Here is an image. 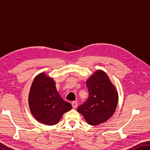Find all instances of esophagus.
Wrapping results in <instances>:
<instances>
[{
    "instance_id": "esophagus-1",
    "label": "esophagus",
    "mask_w": 150,
    "mask_h": 150,
    "mask_svg": "<svg viewBox=\"0 0 150 150\" xmlns=\"http://www.w3.org/2000/svg\"><path fill=\"white\" fill-rule=\"evenodd\" d=\"M71 105H72L73 108H77V101H73V102L71 103Z\"/></svg>"
}]
</instances>
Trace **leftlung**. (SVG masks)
<instances>
[{
  "label": "left lung",
  "instance_id": "8db88e82",
  "mask_svg": "<svg viewBox=\"0 0 150 150\" xmlns=\"http://www.w3.org/2000/svg\"><path fill=\"white\" fill-rule=\"evenodd\" d=\"M87 99L77 108L90 125L96 126L106 122L115 112L118 93L106 73L98 70L87 81Z\"/></svg>",
  "mask_w": 150,
  "mask_h": 150
}]
</instances>
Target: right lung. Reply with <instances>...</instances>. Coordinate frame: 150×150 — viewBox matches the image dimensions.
<instances>
[{"label": "right lung", "mask_w": 150, "mask_h": 150, "mask_svg": "<svg viewBox=\"0 0 150 150\" xmlns=\"http://www.w3.org/2000/svg\"><path fill=\"white\" fill-rule=\"evenodd\" d=\"M28 102L34 118L50 126L57 124L63 114L72 108L71 104L60 96L54 80L44 73L37 75L33 81Z\"/></svg>", "instance_id": "obj_1"}]
</instances>
